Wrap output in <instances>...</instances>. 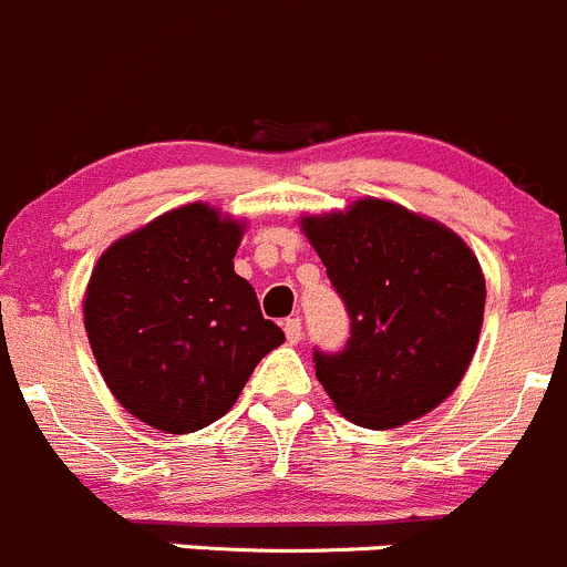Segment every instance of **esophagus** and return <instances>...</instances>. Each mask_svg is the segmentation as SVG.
<instances>
[{
	"label": "esophagus",
	"mask_w": 567,
	"mask_h": 567,
	"mask_svg": "<svg viewBox=\"0 0 567 567\" xmlns=\"http://www.w3.org/2000/svg\"><path fill=\"white\" fill-rule=\"evenodd\" d=\"M282 330H285V338H288L290 343H299L301 341V319H299V316H296V319L285 321Z\"/></svg>",
	"instance_id": "34e87169"
}]
</instances>
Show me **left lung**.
<instances>
[{
    "mask_svg": "<svg viewBox=\"0 0 567 567\" xmlns=\"http://www.w3.org/2000/svg\"><path fill=\"white\" fill-rule=\"evenodd\" d=\"M299 226L352 319L341 355L316 352V378L338 414L389 431L444 403L484 324L486 282L473 248L383 198L301 215Z\"/></svg>",
    "mask_w": 567,
    "mask_h": 567,
    "instance_id": "8db88e82",
    "label": "left lung"
}]
</instances>
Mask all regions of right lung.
Instances as JSON below:
<instances>
[{
    "label": "right lung",
    "mask_w": 567,
    "mask_h": 567,
    "mask_svg": "<svg viewBox=\"0 0 567 567\" xmlns=\"http://www.w3.org/2000/svg\"><path fill=\"white\" fill-rule=\"evenodd\" d=\"M246 220L204 200L111 243L83 293V324L116 403L164 433H193L237 403L285 341L235 274Z\"/></svg>",
    "instance_id": "obj_1"
}]
</instances>
